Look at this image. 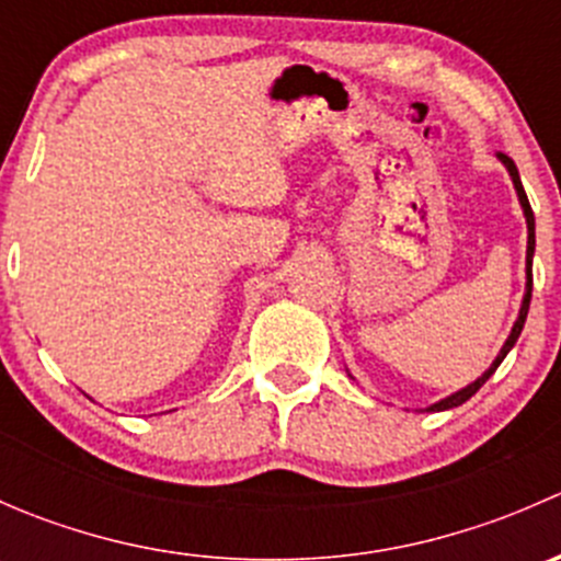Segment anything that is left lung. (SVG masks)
<instances>
[{
    "label": "left lung",
    "mask_w": 561,
    "mask_h": 561,
    "mask_svg": "<svg viewBox=\"0 0 561 561\" xmlns=\"http://www.w3.org/2000/svg\"><path fill=\"white\" fill-rule=\"evenodd\" d=\"M496 160H500L502 165L507 168V173H511V181H513V186H516L518 203H522V211H524V219H526V293H524V301H522V309H518V317H516V322H513V328H511V336L505 339V344H502V350H500V355H496V358H494V364H491L489 369H485L483 375L478 377V380H474V382H469L467 388L456 390V393L445 396V399L434 401L432 407H426L428 412H443V410H454V407L463 404V401H467V399H472V396L478 393V390L485 386V380H489V377L494 375L496 369H500V364H502V360H505V355L511 353V350H513V344L518 342V336H522V331H524L526 312H529V301H531V257H535V214H531V206H529V201H526V192H524L522 175H518V168H516V162H513L511 157H507V154H496Z\"/></svg>",
    "instance_id": "obj_1"
}]
</instances>
